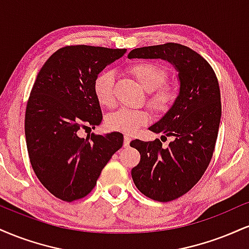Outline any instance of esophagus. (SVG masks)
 I'll use <instances>...</instances> for the list:
<instances>
[{
	"label": "esophagus",
	"instance_id": "esophagus-1",
	"mask_svg": "<svg viewBox=\"0 0 249 249\" xmlns=\"http://www.w3.org/2000/svg\"><path fill=\"white\" fill-rule=\"evenodd\" d=\"M130 142H131V136L130 134L125 133L124 134V146L125 147L128 146V145H130Z\"/></svg>",
	"mask_w": 249,
	"mask_h": 249
}]
</instances>
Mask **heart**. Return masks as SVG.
<instances>
[{
	"instance_id": "1",
	"label": "heart",
	"mask_w": 249,
	"mask_h": 249,
	"mask_svg": "<svg viewBox=\"0 0 249 249\" xmlns=\"http://www.w3.org/2000/svg\"><path fill=\"white\" fill-rule=\"evenodd\" d=\"M126 71L150 92L147 102L157 112H166L178 99L179 85L176 82L165 81L166 70L158 63L148 61L134 62L128 65ZM113 88L115 75L112 71L104 70L95 77L92 91L97 102L102 107H111L115 104ZM150 117V112L145 108L130 110L122 107L107 117V126L112 131L132 134L142 125L147 124Z\"/></svg>"
}]
</instances>
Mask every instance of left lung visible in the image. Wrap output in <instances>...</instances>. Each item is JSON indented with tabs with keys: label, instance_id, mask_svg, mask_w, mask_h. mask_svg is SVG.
Returning a JSON list of instances; mask_svg holds the SVG:
<instances>
[{
	"label": "left lung",
	"instance_id": "obj_1",
	"mask_svg": "<svg viewBox=\"0 0 249 249\" xmlns=\"http://www.w3.org/2000/svg\"><path fill=\"white\" fill-rule=\"evenodd\" d=\"M127 57L165 59L179 72L178 99L148 127L173 141L167 147L159 139L130 144L141 153V161L131 171L134 185L147 198L171 201L199 181L213 157L221 118L218 78L204 57L179 43L137 48Z\"/></svg>",
	"mask_w": 249,
	"mask_h": 249
}]
</instances>
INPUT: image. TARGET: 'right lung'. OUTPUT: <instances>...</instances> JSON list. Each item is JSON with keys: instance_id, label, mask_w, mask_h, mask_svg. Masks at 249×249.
Masks as SVG:
<instances>
[{"instance_id": "right-lung-1", "label": "right lung", "mask_w": 249, "mask_h": 249, "mask_svg": "<svg viewBox=\"0 0 249 249\" xmlns=\"http://www.w3.org/2000/svg\"><path fill=\"white\" fill-rule=\"evenodd\" d=\"M126 53L91 45H67L39 70L27 103L25 141L34 172L42 185L63 201L87 196L111 157L123 146L119 132L89 134L102 123L92 91L95 77Z\"/></svg>"}]
</instances>
